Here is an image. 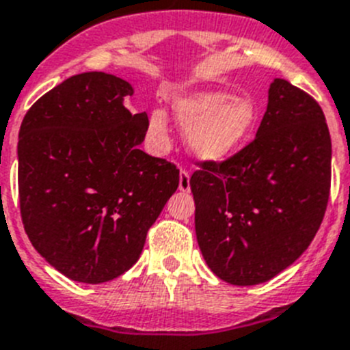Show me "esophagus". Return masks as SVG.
<instances>
[{"label":"esophagus","instance_id":"obj_1","mask_svg":"<svg viewBox=\"0 0 350 350\" xmlns=\"http://www.w3.org/2000/svg\"><path fill=\"white\" fill-rule=\"evenodd\" d=\"M178 189L182 193H189L191 186H189V172L186 170H180V175H178Z\"/></svg>","mask_w":350,"mask_h":350}]
</instances>
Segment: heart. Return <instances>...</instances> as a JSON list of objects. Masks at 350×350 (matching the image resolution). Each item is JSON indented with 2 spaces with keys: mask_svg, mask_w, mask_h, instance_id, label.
I'll return each mask as SVG.
<instances>
[{
  "mask_svg": "<svg viewBox=\"0 0 350 350\" xmlns=\"http://www.w3.org/2000/svg\"><path fill=\"white\" fill-rule=\"evenodd\" d=\"M175 118L186 129L187 148L204 163H223L250 139L258 120V109L246 95L225 92H191L172 104ZM168 118L155 109L148 118V131L159 145L168 139Z\"/></svg>",
  "mask_w": 350,
  "mask_h": 350,
  "instance_id": "heart-1",
  "label": "heart"
}]
</instances>
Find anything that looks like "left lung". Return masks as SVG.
<instances>
[{"label": "left lung", "mask_w": 350, "mask_h": 350, "mask_svg": "<svg viewBox=\"0 0 350 350\" xmlns=\"http://www.w3.org/2000/svg\"><path fill=\"white\" fill-rule=\"evenodd\" d=\"M189 186L212 273L230 285L269 282L306 252L324 217L331 138L321 106L274 79L255 139L225 163H202Z\"/></svg>", "instance_id": "obj_1"}]
</instances>
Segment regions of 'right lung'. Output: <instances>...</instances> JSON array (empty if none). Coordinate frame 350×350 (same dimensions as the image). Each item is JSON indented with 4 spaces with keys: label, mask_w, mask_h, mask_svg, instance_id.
Wrapping results in <instances>:
<instances>
[{
    "label": "right lung",
    "mask_w": 350,
    "mask_h": 350,
    "mask_svg": "<svg viewBox=\"0 0 350 350\" xmlns=\"http://www.w3.org/2000/svg\"><path fill=\"white\" fill-rule=\"evenodd\" d=\"M131 83L106 72L68 77L21 124V216L33 247L79 283L109 282L138 262L146 232L178 187V170L139 150L146 113Z\"/></svg>",
    "instance_id": "right-lung-1"
}]
</instances>
